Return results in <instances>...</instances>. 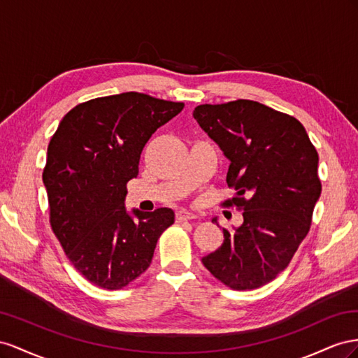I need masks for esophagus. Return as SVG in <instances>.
<instances>
[{"mask_svg":"<svg viewBox=\"0 0 358 358\" xmlns=\"http://www.w3.org/2000/svg\"><path fill=\"white\" fill-rule=\"evenodd\" d=\"M192 219H196V214H193L187 210H178L177 211V220L178 222H186V220H192Z\"/></svg>","mask_w":358,"mask_h":358,"instance_id":"obj_1","label":"esophagus"}]
</instances>
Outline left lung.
Returning a JSON list of instances; mask_svg holds the SVG:
<instances>
[{
  "label": "left lung",
  "mask_w": 358,
  "mask_h": 358,
  "mask_svg": "<svg viewBox=\"0 0 358 358\" xmlns=\"http://www.w3.org/2000/svg\"><path fill=\"white\" fill-rule=\"evenodd\" d=\"M193 117L231 162L227 182L237 193L222 206L244 219L223 228L222 246L202 264L231 289H257L288 267L308 236L322 189L318 151L297 118L253 100L199 105Z\"/></svg>",
  "instance_id": "1"
}]
</instances>
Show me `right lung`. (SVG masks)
<instances>
[{
    "label": "right lung",
    "instance_id": "add662e5",
    "mask_svg": "<svg viewBox=\"0 0 358 358\" xmlns=\"http://www.w3.org/2000/svg\"><path fill=\"white\" fill-rule=\"evenodd\" d=\"M185 108L148 94L91 99L69 110L48 145L43 182L49 223L71 265L99 288L117 291L151 264L171 208L124 207L127 182L155 131Z\"/></svg>",
    "mask_w": 358,
    "mask_h": 358
}]
</instances>
